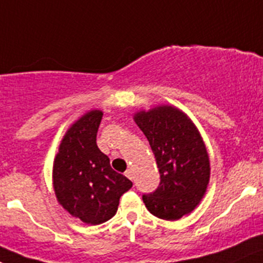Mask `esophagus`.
<instances>
[{
	"label": "esophagus",
	"mask_w": 263,
	"mask_h": 263,
	"mask_svg": "<svg viewBox=\"0 0 263 263\" xmlns=\"http://www.w3.org/2000/svg\"><path fill=\"white\" fill-rule=\"evenodd\" d=\"M125 176H126L129 179H132V181H133V178H134V177H133V172L130 171V169H129V171L125 172Z\"/></svg>",
	"instance_id": "esophagus-1"
}]
</instances>
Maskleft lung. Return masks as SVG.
<instances>
[{
	"mask_svg": "<svg viewBox=\"0 0 263 263\" xmlns=\"http://www.w3.org/2000/svg\"><path fill=\"white\" fill-rule=\"evenodd\" d=\"M148 139L160 172V184L143 195L149 213L166 221L190 214L204 197L211 179V162L202 137L179 108L160 104L133 116Z\"/></svg>",
	"mask_w": 263,
	"mask_h": 263,
	"instance_id": "obj_1",
	"label": "left lung"
}]
</instances>
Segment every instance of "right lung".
I'll return each mask as SVG.
<instances>
[{
  "mask_svg": "<svg viewBox=\"0 0 263 263\" xmlns=\"http://www.w3.org/2000/svg\"><path fill=\"white\" fill-rule=\"evenodd\" d=\"M103 117L90 109L76 120L59 144L52 164V187L59 204L72 217L87 224H101L116 214L120 197L133 186L111 167L97 146Z\"/></svg>",
  "mask_w": 263,
  "mask_h": 263,
  "instance_id": "right-lung-1",
  "label": "right lung"
}]
</instances>
